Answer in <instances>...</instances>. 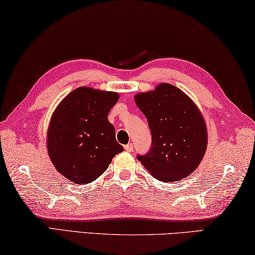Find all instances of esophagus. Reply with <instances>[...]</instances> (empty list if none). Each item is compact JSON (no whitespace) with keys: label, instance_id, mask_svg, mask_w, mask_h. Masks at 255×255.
Returning a JSON list of instances; mask_svg holds the SVG:
<instances>
[{"label":"esophagus","instance_id":"34e87169","mask_svg":"<svg viewBox=\"0 0 255 255\" xmlns=\"http://www.w3.org/2000/svg\"><path fill=\"white\" fill-rule=\"evenodd\" d=\"M124 149L127 150V151H128V152H132L133 149H134V148H133V144L132 143H128V144H127V145L124 146Z\"/></svg>","mask_w":255,"mask_h":255}]
</instances>
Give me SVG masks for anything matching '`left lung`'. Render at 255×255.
<instances>
[{"label":"left lung","mask_w":255,"mask_h":255,"mask_svg":"<svg viewBox=\"0 0 255 255\" xmlns=\"http://www.w3.org/2000/svg\"><path fill=\"white\" fill-rule=\"evenodd\" d=\"M135 103L152 135L150 151L137 154V160L160 181L186 178L199 166L207 146L206 125L197 107L170 84L137 94Z\"/></svg>","instance_id":"8db88e82"}]
</instances>
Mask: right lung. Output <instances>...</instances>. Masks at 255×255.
Returning <instances> with one entry per match:
<instances>
[{"label":"right lung","instance_id":"right-lung-1","mask_svg":"<svg viewBox=\"0 0 255 255\" xmlns=\"http://www.w3.org/2000/svg\"><path fill=\"white\" fill-rule=\"evenodd\" d=\"M119 95L79 87L57 107L48 130V151L53 166L69 180L86 185L104 172L123 146L107 120Z\"/></svg>","mask_w":255,"mask_h":255}]
</instances>
